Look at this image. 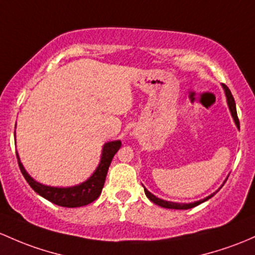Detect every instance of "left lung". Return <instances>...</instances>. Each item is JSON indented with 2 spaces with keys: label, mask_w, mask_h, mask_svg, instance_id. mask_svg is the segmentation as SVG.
Wrapping results in <instances>:
<instances>
[{
  "label": "left lung",
  "mask_w": 255,
  "mask_h": 255,
  "mask_svg": "<svg viewBox=\"0 0 255 255\" xmlns=\"http://www.w3.org/2000/svg\"><path fill=\"white\" fill-rule=\"evenodd\" d=\"M223 89H224V91H225L227 106H229L230 112H231V116H232V118H234L235 124H236V127H237L238 128H240V122H238V117H237V112H236V103H235L234 96H232L231 91H230L229 87H227L226 85L223 84ZM226 180H227V177H226ZM226 180H225V181H224V183L226 182ZM224 183H223V185H221V187H223V186H224ZM221 187H220V188H221ZM143 188H144V186H143ZM220 188H219V190H220ZM219 190H218V191H219ZM218 191H215V192H213L212 194H209V196L205 197V198H203V199H199V201L193 202V203H175V202L164 201V199L158 198V197H155L154 194L150 193L149 191L147 190V188H144V193H146L147 198H148L150 202H153V203H154V204L159 205V207L168 208V209H191V208L196 207V205H199L201 203H203V202L208 201V199H209V198H212V197L214 196V194H215L216 192H218Z\"/></svg>",
  "instance_id": "obj_1"
}]
</instances>
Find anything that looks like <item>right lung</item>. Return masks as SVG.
Returning a JSON list of instances; mask_svg holds the SVG:
<instances>
[{"instance_id":"obj_1","label":"right lung","mask_w":255,"mask_h":255,"mask_svg":"<svg viewBox=\"0 0 255 255\" xmlns=\"http://www.w3.org/2000/svg\"><path fill=\"white\" fill-rule=\"evenodd\" d=\"M120 147H122V141L120 139L107 142V143L103 144L100 164L96 168L94 174L86 181L79 183L76 186H70V187H54V186H47L37 182L25 170L18 153L17 159L21 174H23L26 182L29 183L30 187L35 192L39 193L41 197L46 198L47 201L57 205H61V207L78 208L92 203V202L100 197L103 186H105L109 165H111L112 159H113V157L116 155V153L119 150Z\"/></svg>"}]
</instances>
